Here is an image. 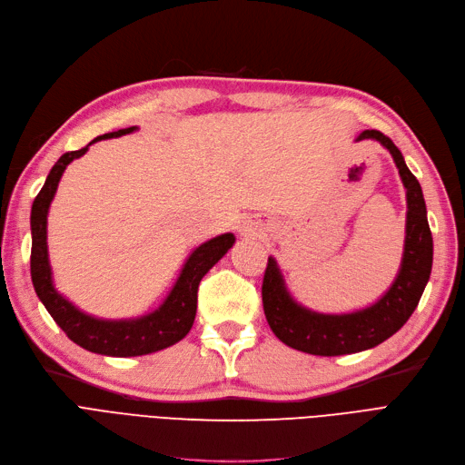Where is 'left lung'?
<instances>
[{"mask_svg":"<svg viewBox=\"0 0 465 465\" xmlns=\"http://www.w3.org/2000/svg\"><path fill=\"white\" fill-rule=\"evenodd\" d=\"M356 140L381 142L391 152L404 183L408 200L404 258L385 296L373 306L351 313H317L300 306L288 294L275 258H269L262 286L267 323L281 342L313 356L356 354L391 339L418 308L433 267V236L418 179L389 136L379 131H363Z\"/></svg>","mask_w":465,"mask_h":465,"instance_id":"1","label":"left lung"}]
</instances>
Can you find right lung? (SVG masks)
<instances>
[{
    "instance_id": "1",
    "label": "right lung",
    "mask_w": 465,
    "mask_h": 465,
    "mask_svg": "<svg viewBox=\"0 0 465 465\" xmlns=\"http://www.w3.org/2000/svg\"><path fill=\"white\" fill-rule=\"evenodd\" d=\"M136 126L131 129H121L115 133H109L104 136L94 138L88 146L98 140H107L134 133ZM86 148H80L76 152L63 153L57 163L52 167L50 174L38 192V196L32 203L30 212V231H32V250H30V275L35 291L45 310L50 312L54 322L63 329L69 339L83 346L94 354L102 356H114V358H131V356H143L152 354V351L163 350L173 346L174 342L183 341L192 329L196 317V303H198V286L203 275L210 271L223 255H225L232 244L234 234H219L212 240H207L202 246H198L190 253L186 260L181 277L174 282L173 291L165 298V302L155 312L142 315L136 319H119V322H111V319H98L92 317L84 312L74 308L69 300L63 298L54 286L52 281V267L47 260V212H50V203L55 196V190L63 171L73 159L84 155Z\"/></svg>"
}]
</instances>
